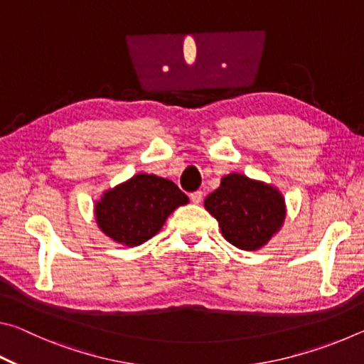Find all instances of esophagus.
<instances>
[{
	"label": "esophagus",
	"mask_w": 364,
	"mask_h": 364,
	"mask_svg": "<svg viewBox=\"0 0 364 364\" xmlns=\"http://www.w3.org/2000/svg\"><path fill=\"white\" fill-rule=\"evenodd\" d=\"M202 196H204V194H202V191H194V193H191V200H193L194 202V204H199V202L202 200Z\"/></svg>",
	"instance_id": "obj_1"
}]
</instances>
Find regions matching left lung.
I'll use <instances>...</instances> for the list:
<instances>
[{"instance_id":"1","label":"left lung","mask_w":364,"mask_h":364,"mask_svg":"<svg viewBox=\"0 0 364 364\" xmlns=\"http://www.w3.org/2000/svg\"><path fill=\"white\" fill-rule=\"evenodd\" d=\"M204 205L218 220L226 241L242 250L260 249L286 217L284 199L278 191L239 173L225 176Z\"/></svg>"}]
</instances>
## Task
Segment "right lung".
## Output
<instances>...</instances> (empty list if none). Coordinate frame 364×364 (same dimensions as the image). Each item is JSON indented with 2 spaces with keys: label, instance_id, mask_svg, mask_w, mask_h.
<instances>
[{
  "label": "right lung",
  "instance_id": "1",
  "mask_svg": "<svg viewBox=\"0 0 364 364\" xmlns=\"http://www.w3.org/2000/svg\"><path fill=\"white\" fill-rule=\"evenodd\" d=\"M188 200L173 181L139 173L104 194L96 204V220L109 237L132 247L151 239L168 215Z\"/></svg>",
  "mask_w": 364,
  "mask_h": 364
}]
</instances>
